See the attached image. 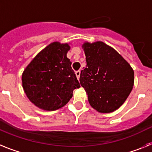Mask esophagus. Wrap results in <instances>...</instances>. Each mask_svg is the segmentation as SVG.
I'll return each instance as SVG.
<instances>
[{
	"instance_id": "esophagus-1",
	"label": "esophagus",
	"mask_w": 152,
	"mask_h": 152,
	"mask_svg": "<svg viewBox=\"0 0 152 152\" xmlns=\"http://www.w3.org/2000/svg\"><path fill=\"white\" fill-rule=\"evenodd\" d=\"M76 77H77L78 80H79V79H80V70L76 71Z\"/></svg>"
}]
</instances>
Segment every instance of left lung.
<instances>
[{
  "label": "left lung",
  "mask_w": 152,
  "mask_h": 152,
  "mask_svg": "<svg viewBox=\"0 0 152 152\" xmlns=\"http://www.w3.org/2000/svg\"><path fill=\"white\" fill-rule=\"evenodd\" d=\"M87 66L83 68L80 84L92 108L99 113L116 110L124 103L134 85V71L113 48L102 42L83 45Z\"/></svg>",
  "instance_id": "left-lung-1"
}]
</instances>
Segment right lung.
Returning <instances> with one entry per match:
<instances>
[{
    "instance_id": "right-lung-1",
    "label": "right lung",
    "mask_w": 152,
    "mask_h": 152,
    "mask_svg": "<svg viewBox=\"0 0 152 152\" xmlns=\"http://www.w3.org/2000/svg\"><path fill=\"white\" fill-rule=\"evenodd\" d=\"M67 43L54 42L47 46L23 71L22 83L29 99L37 107L54 111L69 101L80 88L71 61L66 57Z\"/></svg>"
}]
</instances>
